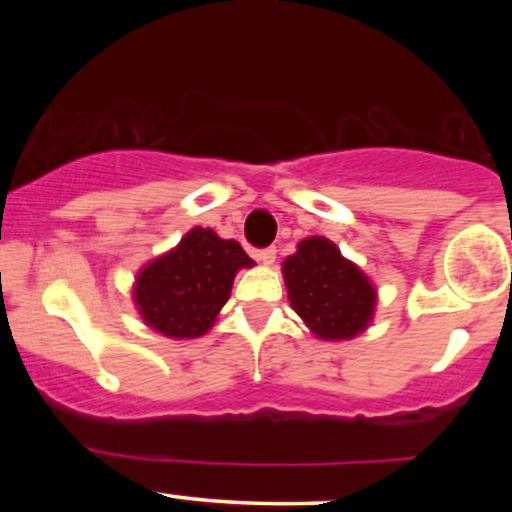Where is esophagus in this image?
I'll list each match as a JSON object with an SVG mask.
<instances>
[{
	"label": "esophagus",
	"instance_id": "esophagus-1",
	"mask_svg": "<svg viewBox=\"0 0 512 512\" xmlns=\"http://www.w3.org/2000/svg\"><path fill=\"white\" fill-rule=\"evenodd\" d=\"M257 260H260L262 264H274L276 260V250L274 248H264L257 252Z\"/></svg>",
	"mask_w": 512,
	"mask_h": 512
}]
</instances>
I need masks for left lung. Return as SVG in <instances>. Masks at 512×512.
Returning a JSON list of instances; mask_svg holds the SVG:
<instances>
[{
	"label": "left lung",
	"mask_w": 512,
	"mask_h": 512,
	"mask_svg": "<svg viewBox=\"0 0 512 512\" xmlns=\"http://www.w3.org/2000/svg\"><path fill=\"white\" fill-rule=\"evenodd\" d=\"M291 308L325 342L354 339L373 320L378 293L354 262L327 238H305L284 260Z\"/></svg>",
	"instance_id": "obj_1"
}]
</instances>
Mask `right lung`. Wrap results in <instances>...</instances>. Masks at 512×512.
Instances as JSON below:
<instances>
[{
  "label": "right lung",
  "instance_id": "1",
  "mask_svg": "<svg viewBox=\"0 0 512 512\" xmlns=\"http://www.w3.org/2000/svg\"><path fill=\"white\" fill-rule=\"evenodd\" d=\"M236 240H223L211 228H192L178 248L156 257L134 284V303L151 330L170 339H195L211 330L231 296L243 267H252Z\"/></svg>",
  "mask_w": 512,
  "mask_h": 512
}]
</instances>
